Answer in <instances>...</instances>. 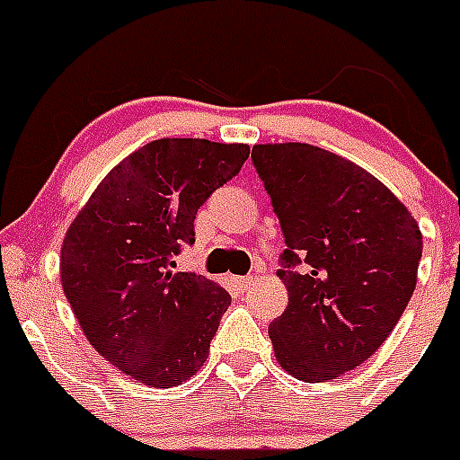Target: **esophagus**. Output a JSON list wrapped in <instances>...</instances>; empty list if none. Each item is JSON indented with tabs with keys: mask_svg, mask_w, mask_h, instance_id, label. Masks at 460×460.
Wrapping results in <instances>:
<instances>
[{
	"mask_svg": "<svg viewBox=\"0 0 460 460\" xmlns=\"http://www.w3.org/2000/svg\"><path fill=\"white\" fill-rule=\"evenodd\" d=\"M253 281H256V277H234V284H237L239 290H249L251 286H253Z\"/></svg>",
	"mask_w": 460,
	"mask_h": 460,
	"instance_id": "1",
	"label": "esophagus"
}]
</instances>
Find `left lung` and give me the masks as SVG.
Segmentation results:
<instances>
[{
  "instance_id": "1",
  "label": "left lung",
  "mask_w": 460,
  "mask_h": 460,
  "mask_svg": "<svg viewBox=\"0 0 460 460\" xmlns=\"http://www.w3.org/2000/svg\"><path fill=\"white\" fill-rule=\"evenodd\" d=\"M251 160L286 249L288 307L270 323L274 356L302 382H328L386 342L414 286L423 237L370 172L309 144H258Z\"/></svg>"
}]
</instances>
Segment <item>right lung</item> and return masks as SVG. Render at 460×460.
Wrapping results in <instances>:
<instances>
[{
    "mask_svg": "<svg viewBox=\"0 0 460 460\" xmlns=\"http://www.w3.org/2000/svg\"><path fill=\"white\" fill-rule=\"evenodd\" d=\"M246 158V144L151 141L102 179L66 230V300L88 342L137 382L176 386L209 356L230 293L174 272L172 258L195 242L198 209Z\"/></svg>",
    "mask_w": 460,
    "mask_h": 460,
    "instance_id": "right-lung-1",
    "label": "right lung"
}]
</instances>
